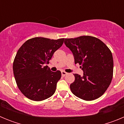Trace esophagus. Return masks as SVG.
I'll use <instances>...</instances> for the list:
<instances>
[{
    "instance_id": "1",
    "label": "esophagus",
    "mask_w": 124,
    "mask_h": 124,
    "mask_svg": "<svg viewBox=\"0 0 124 124\" xmlns=\"http://www.w3.org/2000/svg\"><path fill=\"white\" fill-rule=\"evenodd\" d=\"M67 74L68 73H66V72L63 71H61V75L63 76H66Z\"/></svg>"
}]
</instances>
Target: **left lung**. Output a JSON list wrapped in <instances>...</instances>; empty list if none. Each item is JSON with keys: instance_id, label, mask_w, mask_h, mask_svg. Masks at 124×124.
<instances>
[{"instance_id": "left-lung-1", "label": "left lung", "mask_w": 124, "mask_h": 124, "mask_svg": "<svg viewBox=\"0 0 124 124\" xmlns=\"http://www.w3.org/2000/svg\"><path fill=\"white\" fill-rule=\"evenodd\" d=\"M64 44L73 53L75 64L79 63L83 76L74 74L70 84L73 94L85 101L99 98L106 92L113 76L114 61L109 48L98 38L81 36L66 38Z\"/></svg>"}]
</instances>
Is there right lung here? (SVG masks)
I'll list each match as a JSON object with an SVG mask.
<instances>
[{
	"label": "right lung",
	"mask_w": 124,
	"mask_h": 124,
	"mask_svg": "<svg viewBox=\"0 0 124 124\" xmlns=\"http://www.w3.org/2000/svg\"><path fill=\"white\" fill-rule=\"evenodd\" d=\"M64 40L35 37L25 41L18 50L13 71L18 89L27 98L41 101L53 95L61 71L53 72L48 66H44L48 64Z\"/></svg>",
	"instance_id": "right-lung-1"
}]
</instances>
